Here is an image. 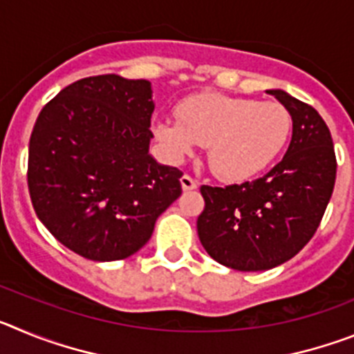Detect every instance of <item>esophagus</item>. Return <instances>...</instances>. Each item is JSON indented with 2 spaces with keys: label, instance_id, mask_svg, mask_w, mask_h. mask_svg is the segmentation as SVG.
<instances>
[{
  "label": "esophagus",
  "instance_id": "1",
  "mask_svg": "<svg viewBox=\"0 0 354 354\" xmlns=\"http://www.w3.org/2000/svg\"><path fill=\"white\" fill-rule=\"evenodd\" d=\"M180 186H183L184 192H192V189H196V187H198V183H196L193 177H189V175H183V177H180Z\"/></svg>",
  "mask_w": 354,
  "mask_h": 354
}]
</instances>
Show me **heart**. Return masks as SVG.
Here are the masks:
<instances>
[{"mask_svg": "<svg viewBox=\"0 0 354 354\" xmlns=\"http://www.w3.org/2000/svg\"><path fill=\"white\" fill-rule=\"evenodd\" d=\"M179 120L159 118L154 134L174 159L207 147L212 174L225 183H246L273 165L286 149L292 117L280 102L202 93L180 102Z\"/></svg>", "mask_w": 354, "mask_h": 354, "instance_id": "obj_1", "label": "heart"}]
</instances>
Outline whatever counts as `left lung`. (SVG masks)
Instances as JSON below:
<instances>
[{"instance_id":"left-lung-1","label":"left lung","mask_w":354,"mask_h":354,"mask_svg":"<svg viewBox=\"0 0 354 354\" xmlns=\"http://www.w3.org/2000/svg\"><path fill=\"white\" fill-rule=\"evenodd\" d=\"M289 109L292 138L264 177L225 187L202 186L196 230L216 262L264 271L292 259L312 239L333 193L337 159L326 122L283 90H268Z\"/></svg>"}]
</instances>
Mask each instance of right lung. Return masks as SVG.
Returning <instances> with one entry per match:
<instances>
[{
  "instance_id": "right-lung-1",
  "label": "right lung",
  "mask_w": 354,
  "mask_h": 354,
  "mask_svg": "<svg viewBox=\"0 0 354 354\" xmlns=\"http://www.w3.org/2000/svg\"><path fill=\"white\" fill-rule=\"evenodd\" d=\"M152 111L150 81L104 74L65 86L37 118L28 150L31 204L81 257H131L183 193V171L149 154Z\"/></svg>"
}]
</instances>
